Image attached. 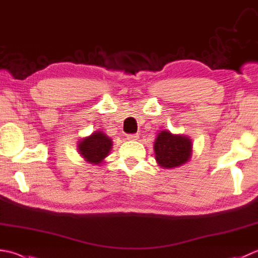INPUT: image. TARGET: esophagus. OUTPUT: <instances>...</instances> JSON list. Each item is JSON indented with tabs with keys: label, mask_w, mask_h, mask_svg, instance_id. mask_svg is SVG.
<instances>
[{
	"label": "esophagus",
	"mask_w": 258,
	"mask_h": 258,
	"mask_svg": "<svg viewBox=\"0 0 258 258\" xmlns=\"http://www.w3.org/2000/svg\"><path fill=\"white\" fill-rule=\"evenodd\" d=\"M127 140H128V141H138V140H139V134H131V135H127Z\"/></svg>",
	"instance_id": "obj_1"
}]
</instances>
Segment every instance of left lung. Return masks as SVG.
<instances>
[{
	"label": "left lung",
	"mask_w": 258,
	"mask_h": 258,
	"mask_svg": "<svg viewBox=\"0 0 258 258\" xmlns=\"http://www.w3.org/2000/svg\"><path fill=\"white\" fill-rule=\"evenodd\" d=\"M155 161L163 169H174L189 162L192 155V141L184 134L160 131L154 141Z\"/></svg>",
	"instance_id": "8db88e82"
}]
</instances>
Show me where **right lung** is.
<instances>
[{"instance_id":"add662e5","label":"right lung","mask_w":258,"mask_h":258,"mask_svg":"<svg viewBox=\"0 0 258 258\" xmlns=\"http://www.w3.org/2000/svg\"><path fill=\"white\" fill-rule=\"evenodd\" d=\"M113 146V141L103 131H95L89 136L77 142V151L85 162L100 165L107 158Z\"/></svg>"}]
</instances>
